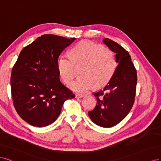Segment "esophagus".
Listing matches in <instances>:
<instances>
[{
  "mask_svg": "<svg viewBox=\"0 0 161 161\" xmlns=\"http://www.w3.org/2000/svg\"><path fill=\"white\" fill-rule=\"evenodd\" d=\"M84 96V94H75V98H82Z\"/></svg>",
  "mask_w": 161,
  "mask_h": 161,
  "instance_id": "34e87169",
  "label": "esophagus"
}]
</instances>
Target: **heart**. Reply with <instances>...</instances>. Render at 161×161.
Segmentation results:
<instances>
[{"mask_svg":"<svg viewBox=\"0 0 161 161\" xmlns=\"http://www.w3.org/2000/svg\"><path fill=\"white\" fill-rule=\"evenodd\" d=\"M71 53L62 54L57 61L59 73L66 84L75 76V65H84L82 77L69 85V88L80 93L86 92L95 86L101 87L111 79L117 67L115 55L103 45L90 41H82L73 47Z\"/></svg>","mask_w":161,"mask_h":161,"instance_id":"1","label":"heart"}]
</instances>
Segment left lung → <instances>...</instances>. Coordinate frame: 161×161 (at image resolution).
<instances>
[{
    "mask_svg": "<svg viewBox=\"0 0 161 161\" xmlns=\"http://www.w3.org/2000/svg\"><path fill=\"white\" fill-rule=\"evenodd\" d=\"M103 42L116 53L118 65L104 89L94 94L97 104L92 111L88 112V116L97 125L111 127L121 122L133 107L137 72L129 53L125 48L108 38H104Z\"/></svg>",
    "mask_w": 161,
    "mask_h": 161,
    "instance_id": "8db88e82",
    "label": "left lung"
}]
</instances>
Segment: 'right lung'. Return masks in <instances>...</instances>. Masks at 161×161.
Returning <instances> with one entry per match:
<instances>
[{"label": "right lung", "instance_id": "obj_1", "mask_svg": "<svg viewBox=\"0 0 161 161\" xmlns=\"http://www.w3.org/2000/svg\"><path fill=\"white\" fill-rule=\"evenodd\" d=\"M75 38L53 34L38 37L21 51L12 69L13 105L22 119L35 127L53 123L65 101L75 97L59 80V55Z\"/></svg>", "mask_w": 161, "mask_h": 161}]
</instances>
